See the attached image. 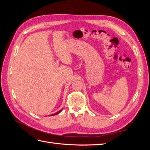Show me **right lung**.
<instances>
[{
	"label": "right lung",
	"instance_id": "right-lung-1",
	"mask_svg": "<svg viewBox=\"0 0 150 150\" xmlns=\"http://www.w3.org/2000/svg\"><path fill=\"white\" fill-rule=\"evenodd\" d=\"M61 111H62V110H61L60 111H59L58 112H56V113H54V114H52V115H51V116H54V115H56L59 114V112H61Z\"/></svg>",
	"mask_w": 150,
	"mask_h": 150
}]
</instances>
